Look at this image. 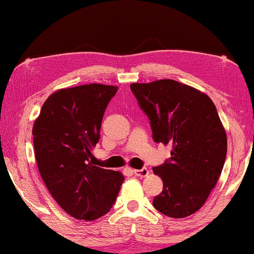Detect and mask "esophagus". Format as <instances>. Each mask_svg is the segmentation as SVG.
I'll list each match as a JSON object with an SVG mask.
<instances>
[{"label":"esophagus","mask_w":254,"mask_h":254,"mask_svg":"<svg viewBox=\"0 0 254 254\" xmlns=\"http://www.w3.org/2000/svg\"><path fill=\"white\" fill-rule=\"evenodd\" d=\"M133 173L138 176V177H146V176L149 175V170L146 168H142L139 170H133Z\"/></svg>","instance_id":"1"}]
</instances>
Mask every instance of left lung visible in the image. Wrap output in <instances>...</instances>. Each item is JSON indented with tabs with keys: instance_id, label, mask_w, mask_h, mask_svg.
I'll return each instance as SVG.
<instances>
[{
	"instance_id": "8db88e82",
	"label": "left lung",
	"mask_w": 254,
	"mask_h": 254,
	"mask_svg": "<svg viewBox=\"0 0 254 254\" xmlns=\"http://www.w3.org/2000/svg\"><path fill=\"white\" fill-rule=\"evenodd\" d=\"M131 91L150 121L156 143L172 145L171 157L153 172L163 191L156 210L171 218L191 216L216 186L226 159V133L211 98L173 79L132 83Z\"/></svg>"
}]
</instances>
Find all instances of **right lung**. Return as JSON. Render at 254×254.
I'll use <instances>...</instances> for the list:
<instances>
[{
    "instance_id": "obj_1",
    "label": "right lung",
    "mask_w": 254,
    "mask_h": 254,
    "mask_svg": "<svg viewBox=\"0 0 254 254\" xmlns=\"http://www.w3.org/2000/svg\"><path fill=\"white\" fill-rule=\"evenodd\" d=\"M114 85L85 84L61 89L42 105L33 127L41 177L57 204L70 216L95 220L116 201L124 176L92 163Z\"/></svg>"
}]
</instances>
